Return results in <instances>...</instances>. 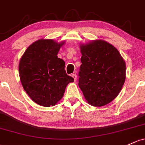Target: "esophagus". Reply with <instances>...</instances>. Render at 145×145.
Here are the masks:
<instances>
[{"instance_id":"34e87169","label":"esophagus","mask_w":145,"mask_h":145,"mask_svg":"<svg viewBox=\"0 0 145 145\" xmlns=\"http://www.w3.org/2000/svg\"><path fill=\"white\" fill-rule=\"evenodd\" d=\"M72 78L74 79V82H76V80H77V74H72Z\"/></svg>"}]
</instances>
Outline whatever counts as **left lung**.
I'll use <instances>...</instances> for the list:
<instances>
[{"mask_svg":"<svg viewBox=\"0 0 145 145\" xmlns=\"http://www.w3.org/2000/svg\"><path fill=\"white\" fill-rule=\"evenodd\" d=\"M79 86L87 102L103 106L118 95L126 79V63L116 47L102 39L79 45Z\"/></svg>","mask_w":145,"mask_h":145,"instance_id":"left-lung-1","label":"left lung"}]
</instances>
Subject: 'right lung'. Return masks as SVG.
Returning <instances> with one entry per match:
<instances>
[{
    "instance_id": "1",
    "label": "right lung",
    "mask_w": 145,
    "mask_h": 145,
    "mask_svg": "<svg viewBox=\"0 0 145 145\" xmlns=\"http://www.w3.org/2000/svg\"><path fill=\"white\" fill-rule=\"evenodd\" d=\"M65 41L37 40L26 49L18 65L25 91L39 105L54 106L63 97L67 85L74 79L65 71V62L57 54Z\"/></svg>"
}]
</instances>
